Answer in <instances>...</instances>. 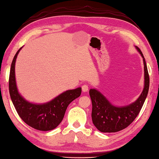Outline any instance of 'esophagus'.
<instances>
[{
	"mask_svg": "<svg viewBox=\"0 0 159 159\" xmlns=\"http://www.w3.org/2000/svg\"><path fill=\"white\" fill-rule=\"evenodd\" d=\"M82 90L83 92H87L88 90V85L87 84H84L82 85Z\"/></svg>",
	"mask_w": 159,
	"mask_h": 159,
	"instance_id": "esophagus-1",
	"label": "esophagus"
}]
</instances>
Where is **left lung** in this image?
<instances>
[{
    "instance_id": "left-lung-1",
    "label": "left lung",
    "mask_w": 159,
    "mask_h": 159,
    "mask_svg": "<svg viewBox=\"0 0 159 159\" xmlns=\"http://www.w3.org/2000/svg\"><path fill=\"white\" fill-rule=\"evenodd\" d=\"M136 48L143 57L144 88L135 102L128 106L116 107L113 106L98 90L90 89L89 91L93 105V123L102 133H116L127 128L138 116L146 99L149 88V76L143 54L138 47Z\"/></svg>"
}]
</instances>
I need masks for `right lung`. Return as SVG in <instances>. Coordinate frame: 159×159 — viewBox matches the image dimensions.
<instances>
[{"mask_svg":"<svg viewBox=\"0 0 159 159\" xmlns=\"http://www.w3.org/2000/svg\"><path fill=\"white\" fill-rule=\"evenodd\" d=\"M21 48L13 58L10 71L9 92L12 102L26 124L39 130H53L61 122L69 104L80 95L81 88L67 90L46 104H35L26 101L18 93L15 76V61Z\"/></svg>","mask_w":159,"mask_h":159,"instance_id":"add662e5","label":"right lung"}]
</instances>
